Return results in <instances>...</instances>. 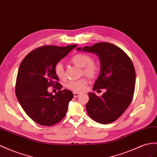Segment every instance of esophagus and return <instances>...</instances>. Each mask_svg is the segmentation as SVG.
<instances>
[{"label":"esophagus","mask_w":157,"mask_h":157,"mask_svg":"<svg viewBox=\"0 0 157 157\" xmlns=\"http://www.w3.org/2000/svg\"><path fill=\"white\" fill-rule=\"evenodd\" d=\"M79 93H78V92H74V98H78V96L79 95Z\"/></svg>","instance_id":"34e87169"}]
</instances>
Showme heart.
<instances>
[{
	"label": "heart",
	"instance_id": "obj_1",
	"mask_svg": "<svg viewBox=\"0 0 157 157\" xmlns=\"http://www.w3.org/2000/svg\"><path fill=\"white\" fill-rule=\"evenodd\" d=\"M71 62L75 66L82 68V74L90 78H94L98 75L99 71L98 63L92 61L90 56L86 54L79 53L74 56L70 59ZM55 73L59 79L66 78L65 71L62 63H58L55 66ZM87 81L85 78H82L75 81H70L66 84V87L68 90L75 92L83 91L87 86Z\"/></svg>",
	"mask_w": 157,
	"mask_h": 157
}]
</instances>
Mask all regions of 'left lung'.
Here are the masks:
<instances>
[{"mask_svg": "<svg viewBox=\"0 0 157 157\" xmlns=\"http://www.w3.org/2000/svg\"><path fill=\"white\" fill-rule=\"evenodd\" d=\"M99 56L101 70L94 83V91L105 89L101 97L90 92L86 110L95 121L109 124L121 117L132 99L135 87V70L131 59L123 50L108 42L78 48Z\"/></svg>", "mask_w": 157, "mask_h": 157, "instance_id": "8db88e82", "label": "left lung"}]
</instances>
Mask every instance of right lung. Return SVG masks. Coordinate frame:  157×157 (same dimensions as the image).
<instances>
[{
  "instance_id": "add662e5",
  "label": "right lung",
  "mask_w": 157,
  "mask_h": 157,
  "mask_svg": "<svg viewBox=\"0 0 157 157\" xmlns=\"http://www.w3.org/2000/svg\"><path fill=\"white\" fill-rule=\"evenodd\" d=\"M76 46H42L30 52L20 65L16 96L25 113L39 124L52 126L65 117L74 94L61 90L55 66ZM50 86L59 90L54 96L47 91Z\"/></svg>"
}]
</instances>
